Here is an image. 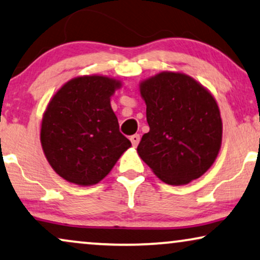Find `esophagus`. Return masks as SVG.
Segmentation results:
<instances>
[{
  "instance_id": "obj_1",
  "label": "esophagus",
  "mask_w": 260,
  "mask_h": 260,
  "mask_svg": "<svg viewBox=\"0 0 260 260\" xmlns=\"http://www.w3.org/2000/svg\"><path fill=\"white\" fill-rule=\"evenodd\" d=\"M131 141H132L133 146L137 147L138 144H139V141H140V136H139V134H134V136L131 137Z\"/></svg>"
}]
</instances>
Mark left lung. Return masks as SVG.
I'll use <instances>...</instances> for the list:
<instances>
[{
    "mask_svg": "<svg viewBox=\"0 0 260 260\" xmlns=\"http://www.w3.org/2000/svg\"><path fill=\"white\" fill-rule=\"evenodd\" d=\"M150 132L138 145L140 158L171 185L199 178L215 161L222 121L215 99L195 79L161 72L140 84Z\"/></svg>",
    "mask_w": 260,
    "mask_h": 260,
    "instance_id": "8db88e82",
    "label": "left lung"
}]
</instances>
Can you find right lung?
<instances>
[{
    "label": "right lung",
    "instance_id": "1",
    "mask_svg": "<svg viewBox=\"0 0 260 260\" xmlns=\"http://www.w3.org/2000/svg\"><path fill=\"white\" fill-rule=\"evenodd\" d=\"M120 85L103 76L77 77L48 103L41 122V146L52 169L68 182L96 184L132 145L120 132L110 107V96Z\"/></svg>",
    "mask_w": 260,
    "mask_h": 260
}]
</instances>
